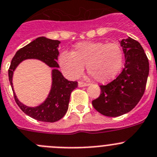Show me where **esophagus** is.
<instances>
[{
  "instance_id": "esophagus-1",
  "label": "esophagus",
  "mask_w": 157,
  "mask_h": 157,
  "mask_svg": "<svg viewBox=\"0 0 157 157\" xmlns=\"http://www.w3.org/2000/svg\"><path fill=\"white\" fill-rule=\"evenodd\" d=\"M89 84L87 83H85V82H83V81H79L78 82V87H87L88 86Z\"/></svg>"
}]
</instances>
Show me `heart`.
Instances as JSON below:
<instances>
[{"instance_id": "obj_1", "label": "heart", "mask_w": 157, "mask_h": 157, "mask_svg": "<svg viewBox=\"0 0 157 157\" xmlns=\"http://www.w3.org/2000/svg\"><path fill=\"white\" fill-rule=\"evenodd\" d=\"M123 62L124 52L115 42H79L73 52H62L59 58L62 70L71 78L80 77L87 65L88 74L102 83L112 81L118 76Z\"/></svg>"}]
</instances>
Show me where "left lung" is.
Wrapping results in <instances>:
<instances>
[{
    "instance_id": "1",
    "label": "left lung",
    "mask_w": 157,
    "mask_h": 157,
    "mask_svg": "<svg viewBox=\"0 0 157 157\" xmlns=\"http://www.w3.org/2000/svg\"><path fill=\"white\" fill-rule=\"evenodd\" d=\"M125 63L121 74L107 85H101V94L92 105L101 115H122L136 107L146 89L149 60L139 42L128 37L120 41Z\"/></svg>"
}]
</instances>
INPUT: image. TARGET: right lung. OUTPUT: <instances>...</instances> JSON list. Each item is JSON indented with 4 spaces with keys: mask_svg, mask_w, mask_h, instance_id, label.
<instances>
[{
    "mask_svg": "<svg viewBox=\"0 0 157 157\" xmlns=\"http://www.w3.org/2000/svg\"><path fill=\"white\" fill-rule=\"evenodd\" d=\"M59 43L60 42L58 40H52L45 37L37 38L17 51L8 70V77L15 102L24 113L38 121L55 122L61 119L68 110L70 94L78 86L77 81H69L57 70L59 67L56 62ZM28 58L39 59L54 68L52 87L49 96L42 105L35 108L28 107L19 102L13 89V73L20 62Z\"/></svg>",
    "mask_w": 157,
    "mask_h": 157,
    "instance_id": "add662e5",
    "label": "right lung"
}]
</instances>
